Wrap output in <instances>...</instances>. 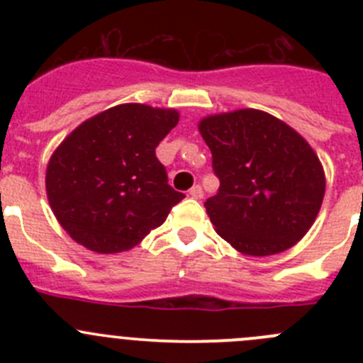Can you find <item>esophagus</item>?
Listing matches in <instances>:
<instances>
[{
  "instance_id": "esophagus-1",
  "label": "esophagus",
  "mask_w": 363,
  "mask_h": 363,
  "mask_svg": "<svg viewBox=\"0 0 363 363\" xmlns=\"http://www.w3.org/2000/svg\"><path fill=\"white\" fill-rule=\"evenodd\" d=\"M189 196H191V199H195V200H202L203 199V189H202V186H193L191 189H189Z\"/></svg>"
}]
</instances>
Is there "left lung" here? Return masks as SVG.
<instances>
[{"instance_id":"8db88e82","label":"left lung","mask_w":363,"mask_h":363,"mask_svg":"<svg viewBox=\"0 0 363 363\" xmlns=\"http://www.w3.org/2000/svg\"><path fill=\"white\" fill-rule=\"evenodd\" d=\"M219 177L205 208L219 237L247 256L294 247L316 221L325 170L306 138L256 108L212 113L199 123Z\"/></svg>"}]
</instances>
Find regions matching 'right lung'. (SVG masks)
Here are the masks:
<instances>
[{
	"label": "right lung",
	"mask_w": 363,
	"mask_h": 363,
	"mask_svg": "<svg viewBox=\"0 0 363 363\" xmlns=\"http://www.w3.org/2000/svg\"><path fill=\"white\" fill-rule=\"evenodd\" d=\"M175 108L123 104L84 121L45 172L50 208L65 232L100 255L135 247L184 195L168 186L156 147L177 126Z\"/></svg>",
	"instance_id": "1"
}]
</instances>
